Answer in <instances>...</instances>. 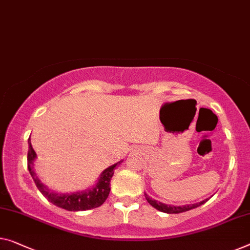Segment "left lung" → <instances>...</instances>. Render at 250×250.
Masks as SVG:
<instances>
[{
    "instance_id": "left-lung-1",
    "label": "left lung",
    "mask_w": 250,
    "mask_h": 250,
    "mask_svg": "<svg viewBox=\"0 0 250 250\" xmlns=\"http://www.w3.org/2000/svg\"><path fill=\"white\" fill-rule=\"evenodd\" d=\"M145 196H146V200L148 201V203L150 204L151 207H154L155 208H157L158 211H162V212H165V213H182V212H185V211H188V210H192V208H197L200 206H202L203 203H206L208 199H206L203 201H201L199 203H195V204H188V206H180V207H175V206H169V204H165V203H162V202H158V201H156L154 199H151L150 196L147 195L146 193H145Z\"/></svg>"
}]
</instances>
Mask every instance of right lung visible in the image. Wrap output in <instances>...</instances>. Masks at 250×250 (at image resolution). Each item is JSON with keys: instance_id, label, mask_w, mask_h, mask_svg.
<instances>
[{"instance_id": "add662e5", "label": "right lung", "mask_w": 250, "mask_h": 250, "mask_svg": "<svg viewBox=\"0 0 250 250\" xmlns=\"http://www.w3.org/2000/svg\"><path fill=\"white\" fill-rule=\"evenodd\" d=\"M29 150H28V169L31 175L35 184L42 194L46 199L55 206H57L62 208H65L67 211H85L91 210V208H99L100 206L105 202L110 193V182L114 174V168L119 162L114 165L107 167L106 169L103 170V173L100 176L98 183L93 188L85 189L82 192H74V193H56L47 188L46 185L42 183L37 176L35 170H33V162L37 157L36 151L33 150L31 146V140L30 138L28 139Z\"/></svg>"}]
</instances>
